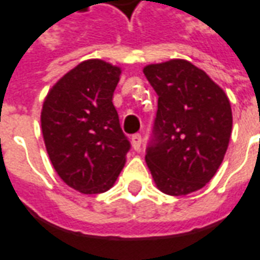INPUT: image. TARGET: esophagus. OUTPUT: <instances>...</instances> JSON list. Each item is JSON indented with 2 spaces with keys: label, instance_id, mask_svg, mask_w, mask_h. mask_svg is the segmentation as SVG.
Masks as SVG:
<instances>
[{
  "label": "esophagus",
  "instance_id": "34e87169",
  "mask_svg": "<svg viewBox=\"0 0 260 260\" xmlns=\"http://www.w3.org/2000/svg\"><path fill=\"white\" fill-rule=\"evenodd\" d=\"M141 143H143V137H141V134H134L132 137V145L134 151H140L141 148Z\"/></svg>",
  "mask_w": 260,
  "mask_h": 260
}]
</instances>
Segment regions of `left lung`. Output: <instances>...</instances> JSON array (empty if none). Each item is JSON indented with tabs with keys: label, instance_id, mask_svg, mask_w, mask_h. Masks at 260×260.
Here are the masks:
<instances>
[{
	"label": "left lung",
	"instance_id": "obj_1",
	"mask_svg": "<svg viewBox=\"0 0 260 260\" xmlns=\"http://www.w3.org/2000/svg\"><path fill=\"white\" fill-rule=\"evenodd\" d=\"M158 94L153 141L145 162L159 191L187 195L215 176L226 155L233 113L229 96L200 68L170 59L144 68Z\"/></svg>",
	"mask_w": 260,
	"mask_h": 260
}]
</instances>
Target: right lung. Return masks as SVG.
Wrapping results in <instances>:
<instances>
[{
  "mask_svg": "<svg viewBox=\"0 0 260 260\" xmlns=\"http://www.w3.org/2000/svg\"><path fill=\"white\" fill-rule=\"evenodd\" d=\"M122 68L83 60L55 83L41 109L50 160L63 183L81 194L105 192L126 164L130 143L123 134L113 91Z\"/></svg>",
  "mask_w": 260,
  "mask_h": 260,
  "instance_id": "1",
  "label": "right lung"
}]
</instances>
